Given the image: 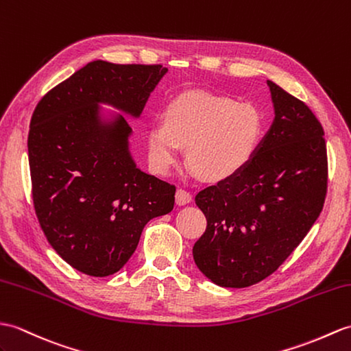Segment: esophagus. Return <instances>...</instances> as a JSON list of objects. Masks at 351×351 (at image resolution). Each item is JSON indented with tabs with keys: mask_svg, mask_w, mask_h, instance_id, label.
I'll return each mask as SVG.
<instances>
[{
	"mask_svg": "<svg viewBox=\"0 0 351 351\" xmlns=\"http://www.w3.org/2000/svg\"><path fill=\"white\" fill-rule=\"evenodd\" d=\"M175 197H176V205H179V206L189 205V203L193 200L191 193H189L186 190H182V189H179V190L176 191Z\"/></svg>",
	"mask_w": 351,
	"mask_h": 351,
	"instance_id": "obj_1",
	"label": "esophagus"
}]
</instances>
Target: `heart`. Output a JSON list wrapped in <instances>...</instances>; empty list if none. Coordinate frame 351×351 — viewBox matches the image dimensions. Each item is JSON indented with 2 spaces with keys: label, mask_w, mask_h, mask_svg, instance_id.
I'll return each instance as SVG.
<instances>
[{
  "label": "heart",
  "mask_w": 351,
  "mask_h": 351,
  "mask_svg": "<svg viewBox=\"0 0 351 351\" xmlns=\"http://www.w3.org/2000/svg\"><path fill=\"white\" fill-rule=\"evenodd\" d=\"M263 132L260 112L229 97L190 91L167 104L165 122H154L146 141L152 167L167 173L186 146V160L203 181L218 182L245 167Z\"/></svg>",
  "instance_id": "heart-1"
}]
</instances>
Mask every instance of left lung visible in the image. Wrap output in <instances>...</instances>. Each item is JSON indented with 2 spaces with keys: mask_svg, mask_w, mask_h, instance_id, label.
Here are the masks:
<instances>
[{
  "mask_svg": "<svg viewBox=\"0 0 351 351\" xmlns=\"http://www.w3.org/2000/svg\"><path fill=\"white\" fill-rule=\"evenodd\" d=\"M267 86L275 118L251 161L195 195L208 226L193 257L221 287H250L274 274L319 218L328 189L319 119L272 80Z\"/></svg>",
  "mask_w": 351,
  "mask_h": 351,
  "instance_id": "left-lung-1",
  "label": "left lung"
}]
</instances>
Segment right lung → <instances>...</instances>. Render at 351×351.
Wrapping results in <instances>:
<instances>
[{"label": "right lung", "instance_id": "1", "mask_svg": "<svg viewBox=\"0 0 351 351\" xmlns=\"http://www.w3.org/2000/svg\"><path fill=\"white\" fill-rule=\"evenodd\" d=\"M167 73L162 65L93 61L51 89L32 113L28 160L32 200L46 239L71 267L118 272L149 219L175 205V185L145 173L130 152L138 118Z\"/></svg>", "mask_w": 351, "mask_h": 351}]
</instances>
